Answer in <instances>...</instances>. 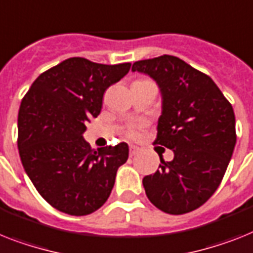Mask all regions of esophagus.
Listing matches in <instances>:
<instances>
[{"label":"esophagus","mask_w":253,"mask_h":253,"mask_svg":"<svg viewBox=\"0 0 253 253\" xmlns=\"http://www.w3.org/2000/svg\"><path fill=\"white\" fill-rule=\"evenodd\" d=\"M139 148L135 145H130V157H133V156H136L137 153H139Z\"/></svg>","instance_id":"34e87169"}]
</instances>
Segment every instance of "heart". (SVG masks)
I'll return each instance as SVG.
<instances>
[{
	"mask_svg": "<svg viewBox=\"0 0 253 253\" xmlns=\"http://www.w3.org/2000/svg\"><path fill=\"white\" fill-rule=\"evenodd\" d=\"M130 135H131V136H136V135H137V130H135V128H133V130H131L130 131Z\"/></svg>",
	"mask_w": 253,
	"mask_h": 253,
	"instance_id": "obj_1",
	"label": "heart"
}]
</instances>
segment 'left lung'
<instances>
[{"instance_id": "8db88e82", "label": "left lung", "mask_w": 253, "mask_h": 253, "mask_svg": "<svg viewBox=\"0 0 253 253\" xmlns=\"http://www.w3.org/2000/svg\"><path fill=\"white\" fill-rule=\"evenodd\" d=\"M162 95L154 143L173 150V159L145 176L146 197L161 211L182 215L198 209L218 188L234 150L235 116L216 84L181 59L162 55L133 63Z\"/></svg>"}]
</instances>
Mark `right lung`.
Listing matches in <instances>:
<instances>
[{
	"label": "right lung",
	"mask_w": 253,
	"mask_h": 253,
	"mask_svg": "<svg viewBox=\"0 0 253 253\" xmlns=\"http://www.w3.org/2000/svg\"><path fill=\"white\" fill-rule=\"evenodd\" d=\"M130 67L67 59L40 74L23 97L19 154L37 192L54 209L84 216L109 198L117 169L128 158V145L91 149L84 132L100 113L105 90Z\"/></svg>",
	"instance_id": "add662e5"
}]
</instances>
